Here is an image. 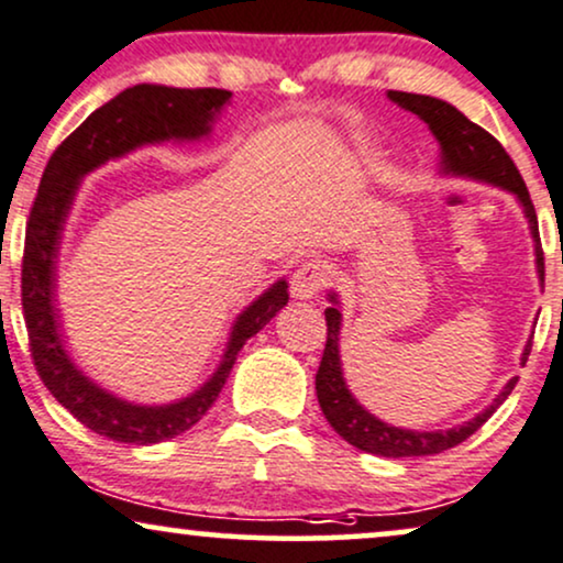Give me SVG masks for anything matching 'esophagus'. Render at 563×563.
<instances>
[{
  "label": "esophagus",
  "mask_w": 563,
  "mask_h": 563,
  "mask_svg": "<svg viewBox=\"0 0 563 563\" xmlns=\"http://www.w3.org/2000/svg\"><path fill=\"white\" fill-rule=\"evenodd\" d=\"M330 283V273L328 264L317 262V260H303L299 267H296L294 277H290V294L296 299H314L320 290Z\"/></svg>",
  "instance_id": "obj_1"
}]
</instances>
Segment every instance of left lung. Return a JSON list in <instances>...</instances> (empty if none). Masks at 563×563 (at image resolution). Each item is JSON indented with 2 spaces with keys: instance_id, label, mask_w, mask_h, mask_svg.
<instances>
[{
  "instance_id": "left-lung-1",
  "label": "left lung",
  "mask_w": 563,
  "mask_h": 563,
  "mask_svg": "<svg viewBox=\"0 0 563 563\" xmlns=\"http://www.w3.org/2000/svg\"><path fill=\"white\" fill-rule=\"evenodd\" d=\"M393 101L404 107V110L419 114L424 123L430 125V131L435 133L443 148V167L449 173L456 175H470V178L496 183V186L506 188V191L517 194V199L525 207L527 220H530L532 239H534V256H538V273L540 280H545V256H543V243H540V230H538V214H534V205L527 191L525 180L514 165V159L506 154V148L500 146L496 135H490L485 128H479L472 120H466L456 107H451L449 101H440L432 97H422V93H406V91H388ZM335 301V296H330ZM324 322H328V341H324L322 362L317 369L314 385H317V401L322 406V415L330 422L338 435L346 443L356 445L358 451L375 453V456H388V459H415V456H432V453H443L453 449V445L464 443L466 438L475 435L483 424L496 415L500 404L509 398L519 377L506 383V388L498 393V398L493 401L483 415L470 419L466 424H459L453 430H440V432H415V430H401L390 428V424L380 422L377 417H372L362 404H356V398L351 396L346 383H343L341 372V356H338V333H341V311L335 307L324 309ZM532 343L525 349L521 364L530 356Z\"/></svg>"
}]
</instances>
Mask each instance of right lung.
<instances>
[{"label": "right lung", "instance_id": "add662e5", "mask_svg": "<svg viewBox=\"0 0 563 563\" xmlns=\"http://www.w3.org/2000/svg\"><path fill=\"white\" fill-rule=\"evenodd\" d=\"M230 99L222 88H170L133 86L118 93L97 112H91L67 139L54 148L33 199L25 225L23 273H20V301H23L25 330L33 367L59 404L93 430L118 443H162L191 430L217 401L230 377L235 356L249 338L260 333L288 303L286 280L275 283L235 322L225 358L205 388L170 406H133L101 390L73 367L57 333V317L52 307L54 254L59 246V230L70 209L73 196L86 175L110 157L131 152L141 144L167 139H199L209 133V123Z\"/></svg>", "mask_w": 563, "mask_h": 563}]
</instances>
